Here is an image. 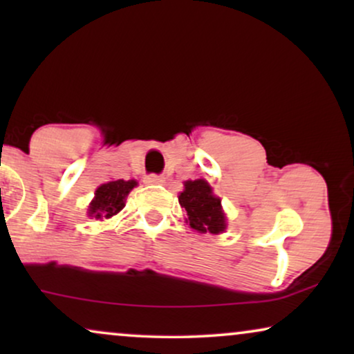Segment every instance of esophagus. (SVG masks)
Returning <instances> with one entry per match:
<instances>
[{
	"label": "esophagus",
	"mask_w": 354,
	"mask_h": 354,
	"mask_svg": "<svg viewBox=\"0 0 354 354\" xmlns=\"http://www.w3.org/2000/svg\"><path fill=\"white\" fill-rule=\"evenodd\" d=\"M164 177L162 176H156V174H151V176L145 177V183H149V185H154V183H162Z\"/></svg>",
	"instance_id": "esophagus-1"
}]
</instances>
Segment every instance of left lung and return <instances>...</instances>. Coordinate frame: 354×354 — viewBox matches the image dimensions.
Returning <instances> with one entry per match:
<instances>
[{
    "instance_id": "left-lung-1",
    "label": "left lung",
    "mask_w": 354,
    "mask_h": 354,
    "mask_svg": "<svg viewBox=\"0 0 354 354\" xmlns=\"http://www.w3.org/2000/svg\"><path fill=\"white\" fill-rule=\"evenodd\" d=\"M183 192L178 195V203L185 207L188 219L193 230L200 234H222L227 222L222 211L221 198L212 193V188L205 178L183 182Z\"/></svg>"
}]
</instances>
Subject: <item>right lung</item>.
<instances>
[{
    "mask_svg": "<svg viewBox=\"0 0 354 354\" xmlns=\"http://www.w3.org/2000/svg\"><path fill=\"white\" fill-rule=\"evenodd\" d=\"M133 187H137V180H122V178L100 185L88 206V216L95 217L96 221L115 216L125 206V198Z\"/></svg>",
    "mask_w": 354,
    "mask_h": 354,
    "instance_id": "1",
    "label": "right lung"
}]
</instances>
